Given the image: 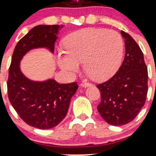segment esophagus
Wrapping results in <instances>:
<instances>
[{
    "label": "esophagus",
    "instance_id": "obj_1",
    "mask_svg": "<svg viewBox=\"0 0 156 156\" xmlns=\"http://www.w3.org/2000/svg\"><path fill=\"white\" fill-rule=\"evenodd\" d=\"M92 84L90 83V82H82L81 84V86L83 87H88V86H91Z\"/></svg>",
    "mask_w": 156,
    "mask_h": 156
}]
</instances>
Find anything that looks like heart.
Segmentation results:
<instances>
[{
	"mask_svg": "<svg viewBox=\"0 0 156 156\" xmlns=\"http://www.w3.org/2000/svg\"><path fill=\"white\" fill-rule=\"evenodd\" d=\"M66 51L57 54L58 64L68 74L84 68L95 81H103L114 74L122 61L124 43L113 30L84 28L72 32L64 40Z\"/></svg>",
	"mask_w": 156,
	"mask_h": 156,
	"instance_id": "b5f03b06",
	"label": "heart"
}]
</instances>
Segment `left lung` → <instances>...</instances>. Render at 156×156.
<instances>
[{"mask_svg":"<svg viewBox=\"0 0 156 156\" xmlns=\"http://www.w3.org/2000/svg\"><path fill=\"white\" fill-rule=\"evenodd\" d=\"M121 34L125 39L124 61L112 77L97 85L101 95L98 111L113 126L134 120L145 105L148 90V73L143 52L129 34L124 31Z\"/></svg>","mask_w":156,"mask_h":156,"instance_id":"left-lung-1","label":"left lung"}]
</instances>
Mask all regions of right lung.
<instances>
[{
  "mask_svg": "<svg viewBox=\"0 0 156 156\" xmlns=\"http://www.w3.org/2000/svg\"><path fill=\"white\" fill-rule=\"evenodd\" d=\"M62 27L63 25H37L32 28L17 43L9 67V101L25 123L40 129L54 127L65 118L78 84H59L54 80L32 81L21 72L19 63L31 49L46 48L53 53L56 34Z\"/></svg>",
  "mask_w": 156,
  "mask_h": 156,
  "instance_id": "obj_1",
  "label": "right lung"
}]
</instances>
